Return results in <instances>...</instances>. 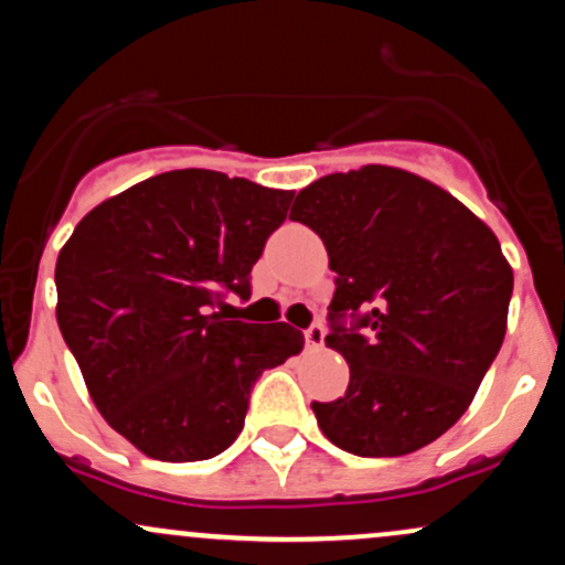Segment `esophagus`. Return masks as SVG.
Returning <instances> with one entry per match:
<instances>
[{
  "label": "esophagus",
  "mask_w": 565,
  "mask_h": 565,
  "mask_svg": "<svg viewBox=\"0 0 565 565\" xmlns=\"http://www.w3.org/2000/svg\"><path fill=\"white\" fill-rule=\"evenodd\" d=\"M306 343L311 345V349H321V343H324V327L321 324H311L306 330Z\"/></svg>",
  "instance_id": "34e87169"
}]
</instances>
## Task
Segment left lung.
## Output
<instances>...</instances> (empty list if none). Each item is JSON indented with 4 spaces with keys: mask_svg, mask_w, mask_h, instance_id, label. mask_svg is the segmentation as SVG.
Here are the masks:
<instances>
[{
    "mask_svg": "<svg viewBox=\"0 0 565 565\" xmlns=\"http://www.w3.org/2000/svg\"><path fill=\"white\" fill-rule=\"evenodd\" d=\"M289 216L324 241L338 273L324 343L351 381L311 405L319 429L367 458L434 443L504 343L512 268L499 238L450 192L392 166L316 179Z\"/></svg>",
    "mask_w": 565,
    "mask_h": 565,
    "instance_id": "left-lung-1",
    "label": "left lung"
}]
</instances>
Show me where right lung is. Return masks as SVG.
Segmentation results:
<instances>
[{
    "label": "right lung",
    "instance_id": "right-lung-1",
    "mask_svg": "<svg viewBox=\"0 0 565 565\" xmlns=\"http://www.w3.org/2000/svg\"><path fill=\"white\" fill-rule=\"evenodd\" d=\"M292 192L220 171L158 173L98 203L55 263L61 334L93 405L136 450L203 461L244 429L263 370L302 351L300 330L216 313L252 295V265Z\"/></svg>",
    "mask_w": 565,
    "mask_h": 565
}]
</instances>
